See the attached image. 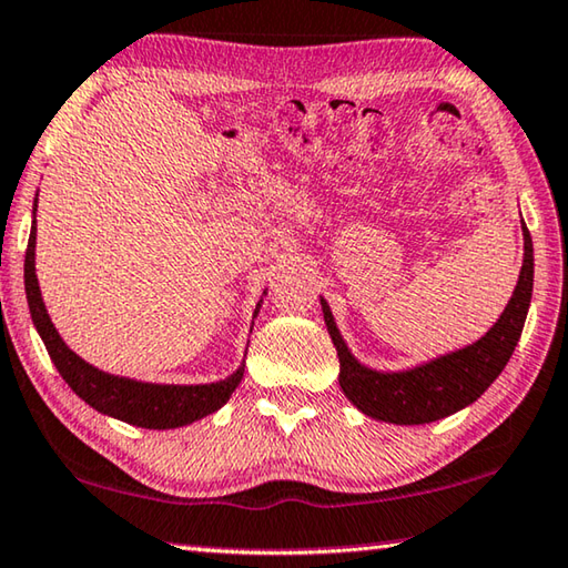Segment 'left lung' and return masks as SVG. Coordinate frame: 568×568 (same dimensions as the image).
Returning <instances> with one entry per match:
<instances>
[{"label":"left lung","mask_w":568,"mask_h":568,"mask_svg":"<svg viewBox=\"0 0 568 568\" xmlns=\"http://www.w3.org/2000/svg\"><path fill=\"white\" fill-rule=\"evenodd\" d=\"M524 244V266H520L516 292L486 337L466 349H458L453 355L438 357L407 372H375L362 367L349 355L347 345L342 342L337 327H334L329 306L322 300L324 324H327L339 357L342 393L365 415L395 425L435 423L476 403L504 372L506 362L518 345L520 332H524L534 292V241L526 223Z\"/></svg>","instance_id":"1"}]
</instances>
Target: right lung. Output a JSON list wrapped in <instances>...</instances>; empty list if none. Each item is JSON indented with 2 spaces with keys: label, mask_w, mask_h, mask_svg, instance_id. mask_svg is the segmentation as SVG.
Masks as SVG:
<instances>
[{
  "label": "right lung",
  "mask_w": 568,
  "mask_h": 568,
  "mask_svg": "<svg viewBox=\"0 0 568 568\" xmlns=\"http://www.w3.org/2000/svg\"><path fill=\"white\" fill-rule=\"evenodd\" d=\"M37 209V201H34ZM34 236L37 226L32 223V234L27 241L24 254V292L27 304L37 332L48 347L54 367L62 375L64 383L72 387V393L85 399L98 413H105L118 420L151 427V430H169V427H181L193 420H201L203 415L216 413L234 393L236 385L244 377V367H239L234 375L223 383L213 385H148L135 383V379L105 375V372L88 365L60 339L58 329L52 327L48 310L42 304L40 284L34 274Z\"/></svg>",
  "instance_id": "right-lung-1"
}]
</instances>
